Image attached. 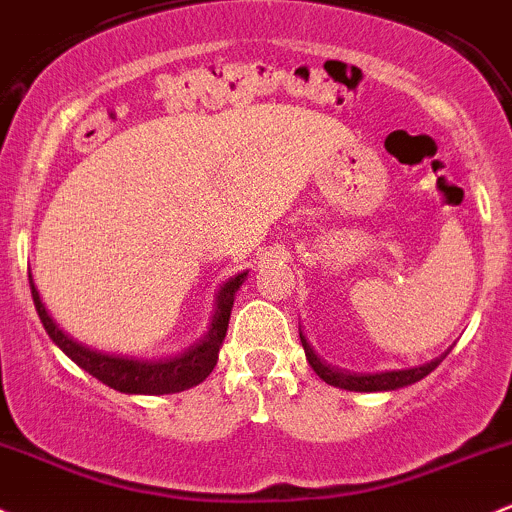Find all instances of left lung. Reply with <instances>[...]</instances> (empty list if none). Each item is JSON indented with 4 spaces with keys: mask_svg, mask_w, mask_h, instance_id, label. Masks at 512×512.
Here are the masks:
<instances>
[{
    "mask_svg": "<svg viewBox=\"0 0 512 512\" xmlns=\"http://www.w3.org/2000/svg\"><path fill=\"white\" fill-rule=\"evenodd\" d=\"M301 335V345L306 350V359L308 364L313 367L320 379L330 386H338V389L345 391H393V389H403V386H411L415 381L425 379L442 359L447 357V352L442 357L432 359L428 364H420V367L413 369H398V372H379V374H357V372H345V369L330 367V364L320 362V357L313 352V347L308 345V340Z\"/></svg>",
    "mask_w": 512,
    "mask_h": 512,
    "instance_id": "1",
    "label": "left lung"
}]
</instances>
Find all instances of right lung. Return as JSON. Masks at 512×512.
I'll use <instances>...</instances> for the list:
<instances>
[{
	"label": "right lung",
	"instance_id": "right-lung-1",
	"mask_svg": "<svg viewBox=\"0 0 512 512\" xmlns=\"http://www.w3.org/2000/svg\"><path fill=\"white\" fill-rule=\"evenodd\" d=\"M247 272L235 274L226 284L218 289L216 296V311H213L211 328L199 342H194L189 350L182 355H174L167 359H136L123 355H106V352L89 350L65 335L53 318L48 316L46 306H43L38 289L33 286L31 274H28V284H31V296L36 303L38 318H41L43 328L50 335V340L65 352L77 367L89 372L101 384L111 386V389L121 393H145V396H162V393H179L187 391L192 386L201 384L213 372L218 362V350H221L223 340L228 333L230 311H233V301L238 289L243 286Z\"/></svg>",
	"mask_w": 512,
	"mask_h": 512
}]
</instances>
